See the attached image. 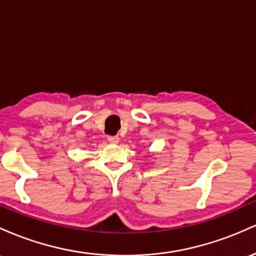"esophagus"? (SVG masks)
I'll return each mask as SVG.
<instances>
[{
  "mask_svg": "<svg viewBox=\"0 0 256 256\" xmlns=\"http://www.w3.org/2000/svg\"><path fill=\"white\" fill-rule=\"evenodd\" d=\"M108 142L111 144H117L120 142V138L118 136H108Z\"/></svg>",
  "mask_w": 256,
  "mask_h": 256,
  "instance_id": "obj_1",
  "label": "esophagus"
}]
</instances>
